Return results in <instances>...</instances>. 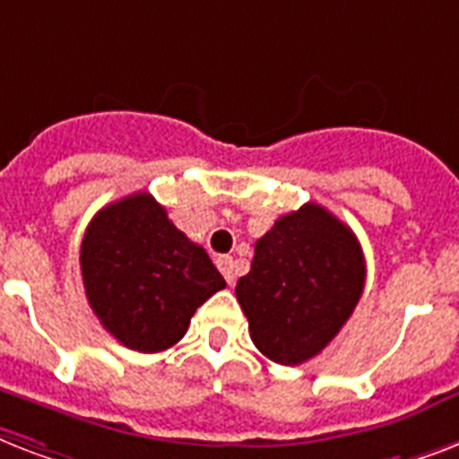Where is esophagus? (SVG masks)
Wrapping results in <instances>:
<instances>
[{
	"mask_svg": "<svg viewBox=\"0 0 459 459\" xmlns=\"http://www.w3.org/2000/svg\"><path fill=\"white\" fill-rule=\"evenodd\" d=\"M215 265H218V270L222 273V277L227 280V284L232 287L234 281H237V273H234V260L230 258V255H218V258H215Z\"/></svg>",
	"mask_w": 459,
	"mask_h": 459,
	"instance_id": "1",
	"label": "esophagus"
}]
</instances>
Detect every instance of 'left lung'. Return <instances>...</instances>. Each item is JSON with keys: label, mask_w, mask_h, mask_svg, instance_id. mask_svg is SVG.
<instances>
[{"label": "left lung", "mask_w": 459, "mask_h": 459, "mask_svg": "<svg viewBox=\"0 0 459 459\" xmlns=\"http://www.w3.org/2000/svg\"><path fill=\"white\" fill-rule=\"evenodd\" d=\"M365 274L360 241L327 208L306 204L281 215L237 281L255 348L280 365L315 358L353 315Z\"/></svg>", "instance_id": "8db88e82"}]
</instances>
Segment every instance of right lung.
I'll return each instance as SVG.
<instances>
[{
    "instance_id": "obj_1",
    "label": "right lung",
    "mask_w": 459,
    "mask_h": 459,
    "mask_svg": "<svg viewBox=\"0 0 459 459\" xmlns=\"http://www.w3.org/2000/svg\"><path fill=\"white\" fill-rule=\"evenodd\" d=\"M80 270L99 322L139 353L175 346L196 307L225 289L208 253L146 192L108 204L91 218Z\"/></svg>"
}]
</instances>
